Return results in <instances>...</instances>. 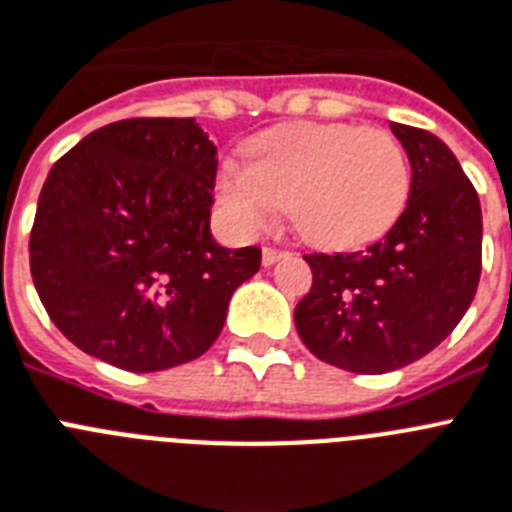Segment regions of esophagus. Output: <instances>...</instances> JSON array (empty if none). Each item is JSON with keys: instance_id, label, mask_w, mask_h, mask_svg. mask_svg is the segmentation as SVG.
Masks as SVG:
<instances>
[{"instance_id": "34e87169", "label": "esophagus", "mask_w": 512, "mask_h": 512, "mask_svg": "<svg viewBox=\"0 0 512 512\" xmlns=\"http://www.w3.org/2000/svg\"><path fill=\"white\" fill-rule=\"evenodd\" d=\"M282 256H285V251H277V248H264V251H261V261H264V266L277 264Z\"/></svg>"}]
</instances>
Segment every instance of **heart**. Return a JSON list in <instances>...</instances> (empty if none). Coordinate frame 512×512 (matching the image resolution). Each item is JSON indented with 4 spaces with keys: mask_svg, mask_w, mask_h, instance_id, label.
Segmentation results:
<instances>
[{
    "mask_svg": "<svg viewBox=\"0 0 512 512\" xmlns=\"http://www.w3.org/2000/svg\"><path fill=\"white\" fill-rule=\"evenodd\" d=\"M214 190L227 225L243 238L261 235L287 204L308 243L353 248L398 222L411 164L387 130L282 125L248 146V164H222Z\"/></svg>",
    "mask_w": 512,
    "mask_h": 512,
    "instance_id": "heart-1",
    "label": "heart"
}]
</instances>
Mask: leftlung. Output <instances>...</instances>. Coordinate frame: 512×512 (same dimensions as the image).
<instances>
[{"mask_svg":"<svg viewBox=\"0 0 512 512\" xmlns=\"http://www.w3.org/2000/svg\"><path fill=\"white\" fill-rule=\"evenodd\" d=\"M411 162L405 211L379 243L306 256L314 285L295 329L324 363L387 374L424 358L474 301L481 274V204L437 135L392 122Z\"/></svg>","mask_w":512,"mask_h":512,"instance_id":"left-lung-1","label":"left lung"}]
</instances>
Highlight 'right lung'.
Segmentation results:
<instances>
[{"label":"right lung","mask_w":512,"mask_h":512,"mask_svg":"<svg viewBox=\"0 0 512 512\" xmlns=\"http://www.w3.org/2000/svg\"><path fill=\"white\" fill-rule=\"evenodd\" d=\"M214 180L217 146L193 117L112 122L54 164L28 248L67 340L138 374L204 356L261 266L256 246L211 235Z\"/></svg>","instance_id":"right-lung-1"}]
</instances>
